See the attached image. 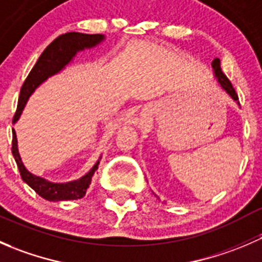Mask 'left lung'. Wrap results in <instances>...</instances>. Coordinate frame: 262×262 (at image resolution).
Wrapping results in <instances>:
<instances>
[{"mask_svg":"<svg viewBox=\"0 0 262 262\" xmlns=\"http://www.w3.org/2000/svg\"><path fill=\"white\" fill-rule=\"evenodd\" d=\"M212 68H213V72H214V76H215L216 81H218V83L221 84V87L223 89V91H226V94L228 95L229 97H231L233 101H236L237 104L239 105L238 102V96H237L236 91H234L233 86H232V83L229 82L228 78L226 77V75H224L223 72H222L221 70V60L218 59V58H215V59L212 62ZM157 199H160V198H157Z\"/></svg>","mask_w":262,"mask_h":262,"instance_id":"1","label":"left lung"}]
</instances>
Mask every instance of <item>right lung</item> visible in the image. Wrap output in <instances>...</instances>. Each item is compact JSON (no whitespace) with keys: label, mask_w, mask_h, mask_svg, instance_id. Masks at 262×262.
Instances as JSON below:
<instances>
[{"label":"right lung","mask_w":262,"mask_h":262,"mask_svg":"<svg viewBox=\"0 0 262 262\" xmlns=\"http://www.w3.org/2000/svg\"><path fill=\"white\" fill-rule=\"evenodd\" d=\"M105 40V35L102 34H81V33H67L55 39L52 44L41 53L38 62L29 73L28 78L21 87L20 96L16 114L14 116V124L20 119L25 105L28 104L31 95L35 90L44 83L48 78L58 75L70 64L77 53L83 52L84 49H92L100 46ZM12 155L17 163L21 179L25 184H28L34 191L40 195L43 199L48 202H67V200H77L86 195L87 189L91 184L92 176L95 171L99 168V163L101 157L96 161L94 166L90 168L89 172L84 173L80 179L68 182H53L34 175L33 172L25 167L23 160L20 157L17 148L16 132L12 128Z\"/></svg>","instance_id":"right-lung-1"}]
</instances>
